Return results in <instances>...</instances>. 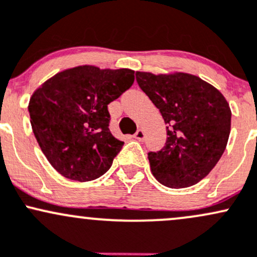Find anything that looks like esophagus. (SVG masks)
Here are the masks:
<instances>
[{"instance_id": "esophagus-1", "label": "esophagus", "mask_w": 257, "mask_h": 257, "mask_svg": "<svg viewBox=\"0 0 257 257\" xmlns=\"http://www.w3.org/2000/svg\"><path fill=\"white\" fill-rule=\"evenodd\" d=\"M134 137L136 138V140H138V141H143L144 138H146V134H144V131H143L142 128H140V130H137V132H136V134H135Z\"/></svg>"}]
</instances>
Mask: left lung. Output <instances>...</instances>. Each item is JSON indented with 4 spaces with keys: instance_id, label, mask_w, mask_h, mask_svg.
Returning <instances> with one entry per match:
<instances>
[{
    "instance_id": "8db88e82",
    "label": "left lung",
    "mask_w": 257,
    "mask_h": 257,
    "mask_svg": "<svg viewBox=\"0 0 257 257\" xmlns=\"http://www.w3.org/2000/svg\"><path fill=\"white\" fill-rule=\"evenodd\" d=\"M136 80L167 125L165 147L148 153L153 176L169 188L197 184L226 149L232 117L228 102L192 74L136 71Z\"/></svg>"
}]
</instances>
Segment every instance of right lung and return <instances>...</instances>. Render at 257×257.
<instances>
[{"label": "right lung", "mask_w": 257, "mask_h": 257, "mask_svg": "<svg viewBox=\"0 0 257 257\" xmlns=\"http://www.w3.org/2000/svg\"><path fill=\"white\" fill-rule=\"evenodd\" d=\"M135 81L131 69L80 65L45 81L29 102L33 132L60 175L87 182L104 175L123 142L109 130L108 104Z\"/></svg>", "instance_id": "obj_1"}]
</instances>
